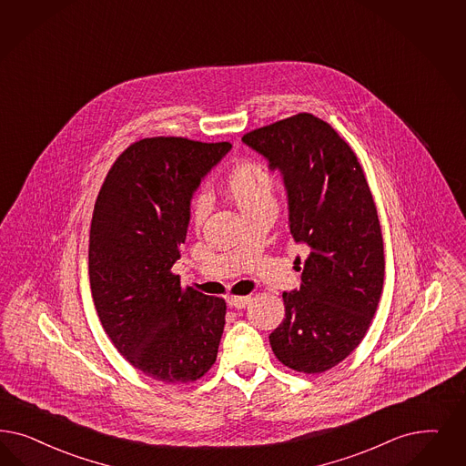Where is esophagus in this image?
<instances>
[{"label":"esophagus","instance_id":"esophagus-1","mask_svg":"<svg viewBox=\"0 0 466 466\" xmlns=\"http://www.w3.org/2000/svg\"><path fill=\"white\" fill-rule=\"evenodd\" d=\"M249 301H251V296H230L227 299V305L234 308V309H242V308L249 305Z\"/></svg>","mask_w":466,"mask_h":466}]
</instances>
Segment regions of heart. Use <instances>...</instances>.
<instances>
[{
	"label": "heart",
	"mask_w": 466,
	"mask_h": 466,
	"mask_svg": "<svg viewBox=\"0 0 466 466\" xmlns=\"http://www.w3.org/2000/svg\"><path fill=\"white\" fill-rule=\"evenodd\" d=\"M227 191L242 213L275 205L273 177L255 161H242L227 176ZM193 222L201 224L209 211V198L199 193L193 199Z\"/></svg>",
	"instance_id": "1"
}]
</instances>
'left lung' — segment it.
I'll list each match as a JSON object with an SVG mask.
<instances>
[{
    "instance_id": "8db88e82",
    "label": "left lung",
    "mask_w": 466,
    "mask_h": 466,
    "mask_svg": "<svg viewBox=\"0 0 466 466\" xmlns=\"http://www.w3.org/2000/svg\"><path fill=\"white\" fill-rule=\"evenodd\" d=\"M242 143L280 172L290 234L309 248L301 288L282 294L286 319L270 346L286 367L321 373L358 348L384 288V241L367 178L350 145L311 113L248 132Z\"/></svg>"
}]
</instances>
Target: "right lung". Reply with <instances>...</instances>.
Instances as JSON below:
<instances>
[{"mask_svg": "<svg viewBox=\"0 0 466 466\" xmlns=\"http://www.w3.org/2000/svg\"><path fill=\"white\" fill-rule=\"evenodd\" d=\"M228 143L147 137L113 163L91 220L89 282L97 317L132 367L167 384L201 379L224 334L225 301L182 289L172 267L201 180Z\"/></svg>", "mask_w": 466, "mask_h": 466, "instance_id": "obj_1", "label": "right lung"}]
</instances>
